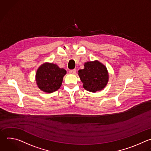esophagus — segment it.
<instances>
[{
    "label": "esophagus",
    "mask_w": 151,
    "mask_h": 151,
    "mask_svg": "<svg viewBox=\"0 0 151 151\" xmlns=\"http://www.w3.org/2000/svg\"><path fill=\"white\" fill-rule=\"evenodd\" d=\"M69 73L70 74H75L76 73V70L74 69V70H70L69 71Z\"/></svg>",
    "instance_id": "34e87169"
}]
</instances>
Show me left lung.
Returning <instances> with one entry per match:
<instances>
[{
  "label": "left lung",
  "instance_id": "left-lung-1",
  "mask_svg": "<svg viewBox=\"0 0 151 151\" xmlns=\"http://www.w3.org/2000/svg\"><path fill=\"white\" fill-rule=\"evenodd\" d=\"M84 67L78 73L83 88L93 93L103 90L109 80V74L106 66L95 60L85 63Z\"/></svg>",
  "mask_w": 151,
  "mask_h": 151
}]
</instances>
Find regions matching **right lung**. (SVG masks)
I'll use <instances>...</instances> for the list:
<instances>
[{"label": "right lung", "instance_id": "1", "mask_svg": "<svg viewBox=\"0 0 151 151\" xmlns=\"http://www.w3.org/2000/svg\"><path fill=\"white\" fill-rule=\"evenodd\" d=\"M66 74L67 71L65 69L59 68L56 64L45 63L36 71V84L42 91L53 93L61 87L63 77Z\"/></svg>", "mask_w": 151, "mask_h": 151}]
</instances>
